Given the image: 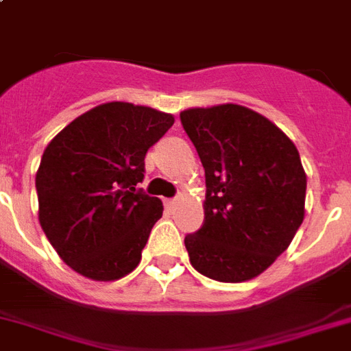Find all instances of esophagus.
Instances as JSON below:
<instances>
[{"label":"esophagus","mask_w":351,"mask_h":351,"mask_svg":"<svg viewBox=\"0 0 351 351\" xmlns=\"http://www.w3.org/2000/svg\"><path fill=\"white\" fill-rule=\"evenodd\" d=\"M176 204H178V200H176V199H167V200H165V208H167V210H171V211L175 210Z\"/></svg>","instance_id":"34e87169"}]
</instances>
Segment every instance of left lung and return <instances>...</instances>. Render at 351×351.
Wrapping results in <instances>:
<instances>
[{
	"label": "left lung",
	"instance_id": "8db88e82",
	"mask_svg": "<svg viewBox=\"0 0 351 351\" xmlns=\"http://www.w3.org/2000/svg\"><path fill=\"white\" fill-rule=\"evenodd\" d=\"M180 119L206 173L204 223L184 239L189 261L217 282L252 280L287 250L306 215L298 149L241 104L187 108Z\"/></svg>",
	"mask_w": 351,
	"mask_h": 351
}]
</instances>
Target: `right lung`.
I'll use <instances>...</instances> for the list:
<instances>
[{
	"mask_svg": "<svg viewBox=\"0 0 351 351\" xmlns=\"http://www.w3.org/2000/svg\"><path fill=\"white\" fill-rule=\"evenodd\" d=\"M173 123V114L112 101L75 117L47 143L36 171L38 221L80 276L114 282L141 261L164 204L136 186L149 147Z\"/></svg>",
	"mask_w": 351,
	"mask_h": 351,
	"instance_id": "right-lung-1",
	"label": "right lung"
}]
</instances>
